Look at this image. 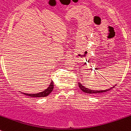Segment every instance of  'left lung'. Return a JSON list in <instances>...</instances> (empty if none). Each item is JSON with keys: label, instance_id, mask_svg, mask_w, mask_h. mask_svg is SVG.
<instances>
[{"label": "left lung", "instance_id": "1", "mask_svg": "<svg viewBox=\"0 0 131 131\" xmlns=\"http://www.w3.org/2000/svg\"><path fill=\"white\" fill-rule=\"evenodd\" d=\"M115 86H116V85H115V86H113V87L110 88V89H108L107 90H103V91H93V90H91L89 89L85 88L84 86H82L80 82H79V86L81 89V91L84 92L85 93H88V94H101V93H105L106 91H110V90H111L112 89H113Z\"/></svg>", "mask_w": 131, "mask_h": 131}]
</instances>
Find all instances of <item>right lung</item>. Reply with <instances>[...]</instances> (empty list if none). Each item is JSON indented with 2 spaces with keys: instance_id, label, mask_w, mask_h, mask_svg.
Returning <instances> with one entry per match:
<instances>
[{
  "instance_id": "right-lung-1",
  "label": "right lung",
  "mask_w": 131,
  "mask_h": 131,
  "mask_svg": "<svg viewBox=\"0 0 131 131\" xmlns=\"http://www.w3.org/2000/svg\"><path fill=\"white\" fill-rule=\"evenodd\" d=\"M54 88V83L53 81H51L50 82V84L49 85V86L47 88V89L45 91H42V92H40V93H37V94H27V93H23L25 94V95H27L28 96H31V97H45V96H48L49 94H50L51 92L52 91Z\"/></svg>"
}]
</instances>
